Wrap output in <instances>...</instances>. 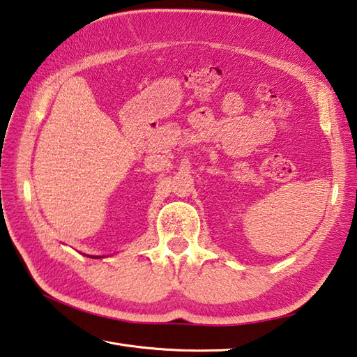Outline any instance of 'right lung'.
Here are the masks:
<instances>
[{
    "label": "right lung",
    "instance_id": "right-lung-1",
    "mask_svg": "<svg viewBox=\"0 0 357 357\" xmlns=\"http://www.w3.org/2000/svg\"><path fill=\"white\" fill-rule=\"evenodd\" d=\"M89 257H92V259H101V257H105V256H89Z\"/></svg>",
    "mask_w": 357,
    "mask_h": 357
}]
</instances>
